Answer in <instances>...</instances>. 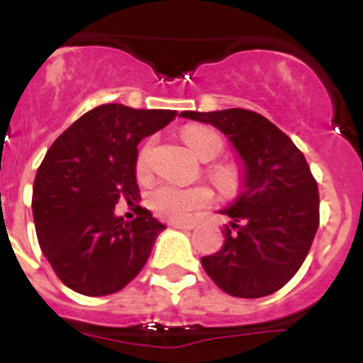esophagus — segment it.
Segmentation results:
<instances>
[{"mask_svg":"<svg viewBox=\"0 0 363 363\" xmlns=\"http://www.w3.org/2000/svg\"><path fill=\"white\" fill-rule=\"evenodd\" d=\"M171 228H177V230H192V224H184V222H169Z\"/></svg>","mask_w":363,"mask_h":363,"instance_id":"34e87169","label":"esophagus"}]
</instances>
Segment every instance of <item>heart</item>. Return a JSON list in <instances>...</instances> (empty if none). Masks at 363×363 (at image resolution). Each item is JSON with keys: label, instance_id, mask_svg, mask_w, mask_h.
Returning a JSON list of instances; mask_svg holds the SVG:
<instances>
[{"label": "heart", "instance_id": "obj_1", "mask_svg": "<svg viewBox=\"0 0 363 363\" xmlns=\"http://www.w3.org/2000/svg\"><path fill=\"white\" fill-rule=\"evenodd\" d=\"M182 139L199 160L211 162L220 156L224 141L222 137L211 128L203 125H188L182 130ZM148 158H150V145H145L137 156V173L147 175ZM209 177L220 192L233 194L241 184V173L235 165L218 164L209 169ZM213 199L211 190L203 186L181 188L171 182H158L150 188L147 196L148 207L165 220H186L194 211L207 207Z\"/></svg>", "mask_w": 363, "mask_h": 363}]
</instances>
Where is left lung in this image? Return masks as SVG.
I'll return each instance as SVG.
<instances>
[{"mask_svg": "<svg viewBox=\"0 0 363 363\" xmlns=\"http://www.w3.org/2000/svg\"><path fill=\"white\" fill-rule=\"evenodd\" d=\"M181 116L215 125L242 162V190L222 209L232 222L224 245L203 256L205 273L235 298L281 290L303 264L318 230V186L303 152L265 116L247 109Z\"/></svg>", "mask_w": 363, "mask_h": 363, "instance_id": "obj_1", "label": "left lung"}]
</instances>
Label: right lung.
<instances>
[{"mask_svg": "<svg viewBox=\"0 0 363 363\" xmlns=\"http://www.w3.org/2000/svg\"><path fill=\"white\" fill-rule=\"evenodd\" d=\"M177 111L99 105L48 148L33 182L31 211L45 258L65 286L109 296L147 264L164 224L137 205V218L115 215L118 199L139 198L137 145Z\"/></svg>", "mask_w": 363, "mask_h": 363, "instance_id": "add662e5", "label": "right lung"}]
</instances>
